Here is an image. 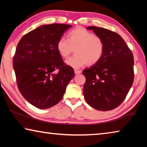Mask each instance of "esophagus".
<instances>
[{
	"label": "esophagus",
	"instance_id": "esophagus-1",
	"mask_svg": "<svg viewBox=\"0 0 147 147\" xmlns=\"http://www.w3.org/2000/svg\"><path fill=\"white\" fill-rule=\"evenodd\" d=\"M82 73L81 71L80 70H74V73L76 74H80Z\"/></svg>",
	"mask_w": 147,
	"mask_h": 147
}]
</instances>
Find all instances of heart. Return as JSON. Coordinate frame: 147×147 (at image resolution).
<instances>
[{"label": "heart", "mask_w": 147, "mask_h": 147, "mask_svg": "<svg viewBox=\"0 0 147 147\" xmlns=\"http://www.w3.org/2000/svg\"><path fill=\"white\" fill-rule=\"evenodd\" d=\"M56 49L62 58H67L75 49V55L65 60L67 65L79 69L93 65L102 58L105 49L104 41L100 37L94 36L86 29L78 27L70 31L67 39L61 38L56 44Z\"/></svg>", "instance_id": "obj_1"}]
</instances>
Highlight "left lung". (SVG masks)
<instances>
[{
  "mask_svg": "<svg viewBox=\"0 0 147 147\" xmlns=\"http://www.w3.org/2000/svg\"><path fill=\"white\" fill-rule=\"evenodd\" d=\"M87 29L103 39L105 49L100 60L82 72L84 97L94 109L111 110L123 102L133 84V54L116 32L96 26Z\"/></svg>",
  "mask_w": 147,
  "mask_h": 147,
  "instance_id": "obj_1",
  "label": "left lung"
}]
</instances>
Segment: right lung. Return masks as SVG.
Listing matches in <instances>:
<instances>
[{
  "instance_id": "right-lung-1",
  "label": "right lung",
  "mask_w": 147,
  "mask_h": 147,
  "mask_svg": "<svg viewBox=\"0 0 147 147\" xmlns=\"http://www.w3.org/2000/svg\"><path fill=\"white\" fill-rule=\"evenodd\" d=\"M72 27L66 24H45L21 39L13 59L19 90L23 97L39 109L58 104L74 76L56 49L58 39ZM58 70V74L54 70Z\"/></svg>"
}]
</instances>
